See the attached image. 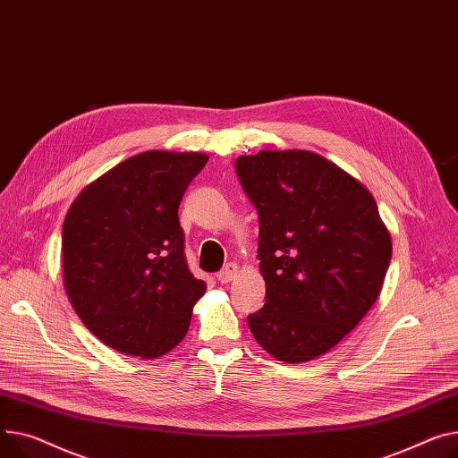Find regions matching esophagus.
Returning a JSON list of instances; mask_svg holds the SVG:
<instances>
[{
	"label": "esophagus",
	"mask_w": 458,
	"mask_h": 458,
	"mask_svg": "<svg viewBox=\"0 0 458 458\" xmlns=\"http://www.w3.org/2000/svg\"><path fill=\"white\" fill-rule=\"evenodd\" d=\"M235 274H237V265L235 263H228L221 272H217V280L221 284H230L235 278Z\"/></svg>",
	"instance_id": "esophagus-1"
}]
</instances>
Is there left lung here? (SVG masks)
Instances as JSON below:
<instances>
[{
  "mask_svg": "<svg viewBox=\"0 0 458 458\" xmlns=\"http://www.w3.org/2000/svg\"><path fill=\"white\" fill-rule=\"evenodd\" d=\"M235 171L259 216L256 341L284 362L329 352L370 311L392 258L372 193L311 150H259Z\"/></svg>",
  "mask_w": 458,
  "mask_h": 458,
  "instance_id": "8db88e82",
  "label": "left lung"
}]
</instances>
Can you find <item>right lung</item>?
I'll return each mask as SVG.
<instances>
[{
  "label": "right lung",
  "mask_w": 458,
  "mask_h": 458,
  "mask_svg": "<svg viewBox=\"0 0 458 458\" xmlns=\"http://www.w3.org/2000/svg\"><path fill=\"white\" fill-rule=\"evenodd\" d=\"M202 152L147 150L86 186L63 226V276L82 324L106 346L157 359L186 337L206 293L184 256L178 206Z\"/></svg>",
  "instance_id": "obj_1"
}]
</instances>
